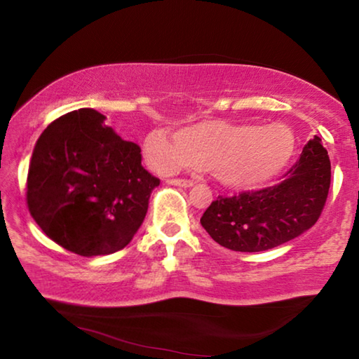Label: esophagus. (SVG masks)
<instances>
[{"label": "esophagus", "instance_id": "esophagus-1", "mask_svg": "<svg viewBox=\"0 0 359 359\" xmlns=\"http://www.w3.org/2000/svg\"><path fill=\"white\" fill-rule=\"evenodd\" d=\"M170 185H175V187H182V188H189L194 185L193 180H187V179H170L168 180Z\"/></svg>", "mask_w": 359, "mask_h": 359}]
</instances>
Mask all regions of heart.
Masks as SVG:
<instances>
[{
	"label": "heart",
	"instance_id": "heart-1",
	"mask_svg": "<svg viewBox=\"0 0 359 359\" xmlns=\"http://www.w3.org/2000/svg\"><path fill=\"white\" fill-rule=\"evenodd\" d=\"M294 151L296 135L284 123L262 128L220 120L201 121L179 134L157 128L143 143L144 160L160 174L197 166L215 171L225 185L238 189L256 188L276 177Z\"/></svg>",
	"mask_w": 359,
	"mask_h": 359
}]
</instances>
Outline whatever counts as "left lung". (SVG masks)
Masks as SVG:
<instances>
[{
    "mask_svg": "<svg viewBox=\"0 0 359 359\" xmlns=\"http://www.w3.org/2000/svg\"><path fill=\"white\" fill-rule=\"evenodd\" d=\"M332 179L330 158L315 135L278 185L219 196L201 217L219 245L256 253L292 241L321 216Z\"/></svg>",
    "mask_w": 359,
    "mask_h": 359,
    "instance_id": "left-lung-1",
    "label": "left lung"
}]
</instances>
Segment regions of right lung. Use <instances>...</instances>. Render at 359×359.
<instances>
[{"label":"right lung","instance_id":"add662e5","mask_svg":"<svg viewBox=\"0 0 359 359\" xmlns=\"http://www.w3.org/2000/svg\"><path fill=\"white\" fill-rule=\"evenodd\" d=\"M81 108L53 120L30 158L26 201L49 239L80 256L125 248L160 180L142 166L140 147Z\"/></svg>","mask_w":359,"mask_h":359}]
</instances>
